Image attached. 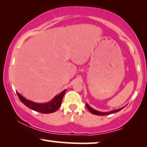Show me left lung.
<instances>
[{
  "mask_svg": "<svg viewBox=\"0 0 147 147\" xmlns=\"http://www.w3.org/2000/svg\"><path fill=\"white\" fill-rule=\"evenodd\" d=\"M86 105L87 109H88L89 111H90L91 113L96 115H110V114L114 113L119 112V111H121L122 109H124V108L125 107V106H124V107L120 108V109H115V110H113V111H109V112H101V111H98L97 110H95V109H93L92 108H91L90 106L87 104V103H86Z\"/></svg>",
  "mask_w": 147,
  "mask_h": 147,
  "instance_id": "8db88e82",
  "label": "left lung"
}]
</instances>
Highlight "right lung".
Returning a JSON list of instances; mask_svg holds the SVG:
<instances>
[{"label": "right lung", "mask_w": 147, "mask_h": 147, "mask_svg": "<svg viewBox=\"0 0 147 147\" xmlns=\"http://www.w3.org/2000/svg\"><path fill=\"white\" fill-rule=\"evenodd\" d=\"M17 92V95L23 104H25L27 107L30 108L32 110H34L41 113H52L58 110L59 108L61 105L62 99L64 95H65V90H64L60 94L57 95L54 97L50 102L46 103H36L28 100L23 97L21 94Z\"/></svg>", "instance_id": "right-lung-1"}]
</instances>
